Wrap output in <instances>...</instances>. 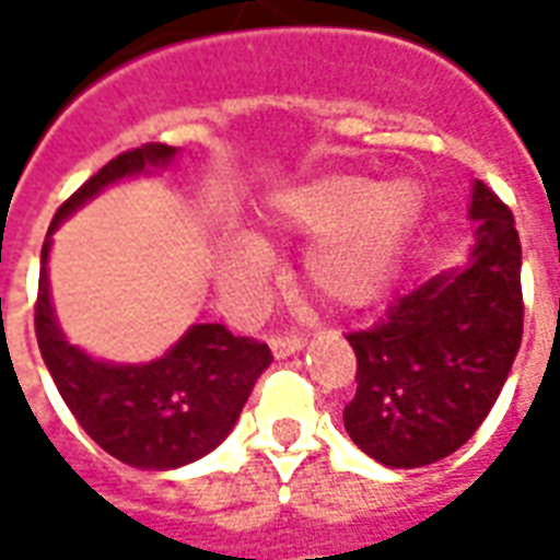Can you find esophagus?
<instances>
[{
	"instance_id": "obj_1",
	"label": "esophagus",
	"mask_w": 560,
	"mask_h": 560,
	"mask_svg": "<svg viewBox=\"0 0 560 560\" xmlns=\"http://www.w3.org/2000/svg\"><path fill=\"white\" fill-rule=\"evenodd\" d=\"M269 348H272V353H276L279 360H284V357H291V353L303 351L305 339L303 336H291V332H284V336H272V339H269Z\"/></svg>"
}]
</instances>
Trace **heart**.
Wrapping results in <instances>:
<instances>
[{
  "instance_id": "b5f03b06",
  "label": "heart",
  "mask_w": 560,
  "mask_h": 560,
  "mask_svg": "<svg viewBox=\"0 0 560 560\" xmlns=\"http://www.w3.org/2000/svg\"><path fill=\"white\" fill-rule=\"evenodd\" d=\"M422 209L413 179L375 185L363 173H327L272 197L267 224L281 236L315 240L303 257L305 288L329 308L375 303L399 269ZM272 272L260 236H233L219 252V288L233 305H255Z\"/></svg>"
}]
</instances>
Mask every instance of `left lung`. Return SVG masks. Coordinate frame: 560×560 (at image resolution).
I'll list each match as a JSON object with an SVG mask.
<instances>
[{
	"mask_svg": "<svg viewBox=\"0 0 560 560\" xmlns=\"http://www.w3.org/2000/svg\"><path fill=\"white\" fill-rule=\"evenodd\" d=\"M468 264L422 281L381 324L348 332L357 396L345 429L387 468H422L468 441L501 396L522 345V245L516 221L474 183Z\"/></svg>",
	"mask_w": 560,
	"mask_h": 560,
	"instance_id": "left-lung-1",
	"label": "left lung"
}]
</instances>
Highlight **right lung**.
Instances as JSON below:
<instances>
[{"label":"right lung","mask_w":560,"mask_h":560,"mask_svg":"<svg viewBox=\"0 0 560 560\" xmlns=\"http://www.w3.org/2000/svg\"><path fill=\"white\" fill-rule=\"evenodd\" d=\"M176 147L147 143L128 149L90 176L56 209L42 248L35 336L59 396L104 453L131 468H183L231 434L255 381L272 363L264 341L233 336L224 324H195L171 351L152 363L122 365L92 360L66 339L50 303L47 255L62 221L107 185L167 167Z\"/></svg>","instance_id":"obj_1"}]
</instances>
